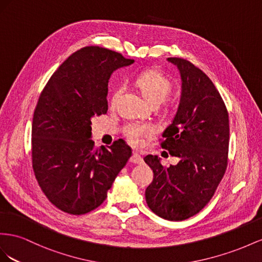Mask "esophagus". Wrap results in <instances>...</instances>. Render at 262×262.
Masks as SVG:
<instances>
[{
  "mask_svg": "<svg viewBox=\"0 0 262 262\" xmlns=\"http://www.w3.org/2000/svg\"><path fill=\"white\" fill-rule=\"evenodd\" d=\"M130 161L133 163H135V164H141V163L144 162V159H143V157H141L139 154L134 152L133 156H132V158H130Z\"/></svg>",
  "mask_w": 262,
  "mask_h": 262,
  "instance_id": "esophagus-1",
  "label": "esophagus"
}]
</instances>
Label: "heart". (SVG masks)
Segmentation results:
<instances>
[{"mask_svg":"<svg viewBox=\"0 0 262 262\" xmlns=\"http://www.w3.org/2000/svg\"><path fill=\"white\" fill-rule=\"evenodd\" d=\"M135 83L140 90L144 98L151 104H160L161 102H163L171 92V90H172L171 82L163 74L154 70L146 71L139 74L135 80ZM123 91V86H117L115 89L111 99L112 106H115V104L118 101L119 96L122 95ZM152 134L154 128L149 125L129 124L125 129V135L127 139L134 146L141 145L144 141V138L150 137Z\"/></svg>","mask_w":262,"mask_h":262,"instance_id":"heart-1","label":"heart"}]
</instances>
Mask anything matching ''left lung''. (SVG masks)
I'll return each mask as SVG.
<instances>
[{"label":"left lung","instance_id":"obj_1","mask_svg":"<svg viewBox=\"0 0 262 262\" xmlns=\"http://www.w3.org/2000/svg\"><path fill=\"white\" fill-rule=\"evenodd\" d=\"M181 77V96L172 122L164 129L161 147L178 157L164 168L148 155L154 180L146 189L149 208L168 221H183L198 214L217 189L227 167L228 112L206 74L190 61L168 58Z\"/></svg>","mask_w":262,"mask_h":262}]
</instances>
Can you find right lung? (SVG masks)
I'll return each mask as SVG.
<instances>
[{
  "label": "right lung",
  "instance_id": "right-lung-1",
  "mask_svg": "<svg viewBox=\"0 0 262 262\" xmlns=\"http://www.w3.org/2000/svg\"><path fill=\"white\" fill-rule=\"evenodd\" d=\"M134 63L118 52L90 46L74 52L52 74L34 112L35 177L59 210L73 215L99 207L132 157L123 139L93 148L92 118L106 114L108 80Z\"/></svg>",
  "mask_w": 262,
  "mask_h": 262
}]
</instances>
